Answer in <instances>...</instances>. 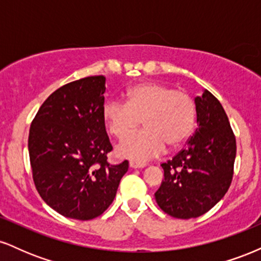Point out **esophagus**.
<instances>
[{
	"label": "esophagus",
	"instance_id": "obj_1",
	"mask_svg": "<svg viewBox=\"0 0 261 261\" xmlns=\"http://www.w3.org/2000/svg\"><path fill=\"white\" fill-rule=\"evenodd\" d=\"M130 167H131V168H134V169H136V168H143V167H146V163H140V162L131 161V162H130Z\"/></svg>",
	"mask_w": 261,
	"mask_h": 261
}]
</instances>
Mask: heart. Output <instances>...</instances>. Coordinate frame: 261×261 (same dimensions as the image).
Here are the masks:
<instances>
[{
    "mask_svg": "<svg viewBox=\"0 0 261 261\" xmlns=\"http://www.w3.org/2000/svg\"><path fill=\"white\" fill-rule=\"evenodd\" d=\"M103 119L109 133L124 139L144 121L146 128L118 146V154L135 162H146L169 147L180 145L193 133L196 108L187 91L157 82L141 83L126 93V103L108 100Z\"/></svg>",
    "mask_w": 261,
    "mask_h": 261,
    "instance_id": "obj_1",
    "label": "heart"
}]
</instances>
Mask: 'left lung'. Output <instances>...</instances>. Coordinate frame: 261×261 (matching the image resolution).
<instances>
[{"mask_svg": "<svg viewBox=\"0 0 261 261\" xmlns=\"http://www.w3.org/2000/svg\"><path fill=\"white\" fill-rule=\"evenodd\" d=\"M195 134L167 163L155 201L169 216L196 218L206 214L230 187L236 136L220 100L208 91L195 98Z\"/></svg>", "mask_w": 261, "mask_h": 261, "instance_id": "1", "label": "left lung"}]
</instances>
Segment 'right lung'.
<instances>
[{
    "mask_svg": "<svg viewBox=\"0 0 261 261\" xmlns=\"http://www.w3.org/2000/svg\"><path fill=\"white\" fill-rule=\"evenodd\" d=\"M106 77L60 87L39 108L29 130L33 180L39 195L62 216L88 221L113 202L128 162L110 164L103 119Z\"/></svg>",
    "mask_w": 261,
    "mask_h": 261,
    "instance_id": "1",
    "label": "right lung"
}]
</instances>
